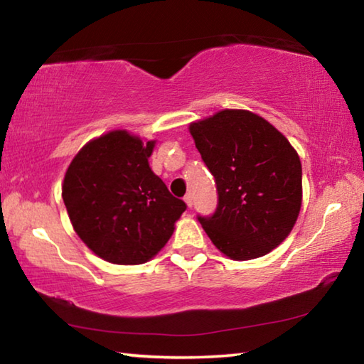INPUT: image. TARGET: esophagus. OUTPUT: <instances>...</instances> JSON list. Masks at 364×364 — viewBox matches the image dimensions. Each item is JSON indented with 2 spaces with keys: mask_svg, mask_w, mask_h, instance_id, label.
<instances>
[{
  "mask_svg": "<svg viewBox=\"0 0 364 364\" xmlns=\"http://www.w3.org/2000/svg\"><path fill=\"white\" fill-rule=\"evenodd\" d=\"M184 202H186V205L191 208V207H193V196H191V194H186V196H184Z\"/></svg>",
  "mask_w": 364,
  "mask_h": 364,
  "instance_id": "obj_1",
  "label": "esophagus"
}]
</instances>
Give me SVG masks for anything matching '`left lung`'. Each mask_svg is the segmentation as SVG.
<instances>
[{
    "label": "left lung",
    "mask_w": 364,
    "mask_h": 364,
    "mask_svg": "<svg viewBox=\"0 0 364 364\" xmlns=\"http://www.w3.org/2000/svg\"><path fill=\"white\" fill-rule=\"evenodd\" d=\"M215 176L218 208L199 221L231 260L269 254L291 234L301 207V164L279 130L245 109H223L189 123Z\"/></svg>",
    "instance_id": "obj_1"
}]
</instances>
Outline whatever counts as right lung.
I'll return each instance as SVG.
<instances>
[{
  "mask_svg": "<svg viewBox=\"0 0 364 364\" xmlns=\"http://www.w3.org/2000/svg\"><path fill=\"white\" fill-rule=\"evenodd\" d=\"M156 139L112 130L88 141L67 167L63 199L73 231L115 264L149 262L186 210L149 167Z\"/></svg>",
  "mask_w": 364,
  "mask_h": 364,
  "instance_id": "obj_1",
  "label": "right lung"
}]
</instances>
